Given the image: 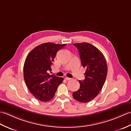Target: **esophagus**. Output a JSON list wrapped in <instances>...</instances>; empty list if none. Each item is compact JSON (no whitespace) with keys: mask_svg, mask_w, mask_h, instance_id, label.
Returning a JSON list of instances; mask_svg holds the SVG:
<instances>
[{"mask_svg":"<svg viewBox=\"0 0 131 131\" xmlns=\"http://www.w3.org/2000/svg\"><path fill=\"white\" fill-rule=\"evenodd\" d=\"M65 79V80H71L70 78H69V77H66Z\"/></svg>","mask_w":131,"mask_h":131,"instance_id":"1","label":"esophagus"}]
</instances>
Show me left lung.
<instances>
[{"label":"left lung","mask_w":131,"mask_h":131,"mask_svg":"<svg viewBox=\"0 0 131 131\" xmlns=\"http://www.w3.org/2000/svg\"><path fill=\"white\" fill-rule=\"evenodd\" d=\"M78 49L82 65L86 70L85 79L79 80L80 88L73 96L80 102L92 101L98 95L104 85L107 73L106 60L102 53L88 43H75Z\"/></svg>","instance_id":"left-lung-1"}]
</instances>
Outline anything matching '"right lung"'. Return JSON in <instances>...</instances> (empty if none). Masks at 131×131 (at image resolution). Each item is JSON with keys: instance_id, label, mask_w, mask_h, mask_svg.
<instances>
[{"instance_id": "1", "label": "right lung", "mask_w": 131, "mask_h": 131, "mask_svg": "<svg viewBox=\"0 0 131 131\" xmlns=\"http://www.w3.org/2000/svg\"><path fill=\"white\" fill-rule=\"evenodd\" d=\"M66 44L51 42L41 44L27 56L24 66V77L27 88L36 99L47 102L53 98L63 78L49 75L51 65L58 50Z\"/></svg>"}]
</instances>
